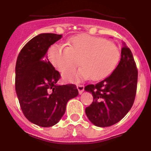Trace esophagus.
I'll use <instances>...</instances> for the list:
<instances>
[{
	"label": "esophagus",
	"instance_id": "esophagus-1",
	"mask_svg": "<svg viewBox=\"0 0 151 151\" xmlns=\"http://www.w3.org/2000/svg\"><path fill=\"white\" fill-rule=\"evenodd\" d=\"M77 87H78V90L79 91V93H83V91H84V85H83V84H78Z\"/></svg>",
	"mask_w": 151,
	"mask_h": 151
}]
</instances>
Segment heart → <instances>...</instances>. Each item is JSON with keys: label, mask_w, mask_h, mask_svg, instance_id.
I'll list each match as a JSON object with an SVG mask.
<instances>
[{"label": "heart", "mask_w": 151, "mask_h": 151, "mask_svg": "<svg viewBox=\"0 0 151 151\" xmlns=\"http://www.w3.org/2000/svg\"><path fill=\"white\" fill-rule=\"evenodd\" d=\"M68 47L54 44L48 50L51 64L60 72H66L64 79L70 82H79L91 78L100 80L114 69L120 59L119 48L108 40L88 35L72 37L68 42Z\"/></svg>", "instance_id": "heart-1"}]
</instances>
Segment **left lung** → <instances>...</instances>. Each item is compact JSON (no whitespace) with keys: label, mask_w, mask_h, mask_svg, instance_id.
<instances>
[{"label":"left lung","mask_w":151,"mask_h":151,"mask_svg":"<svg viewBox=\"0 0 151 151\" xmlns=\"http://www.w3.org/2000/svg\"><path fill=\"white\" fill-rule=\"evenodd\" d=\"M138 71L130 48L123 44L121 58L111 75L84 90L93 95V102L85 113L92 124L105 127L124 118L134 104L137 86Z\"/></svg>","instance_id":"left-lung-1"}]
</instances>
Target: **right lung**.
<instances>
[{
  "instance_id": "1",
  "label": "right lung",
  "mask_w": 151,
  "mask_h": 151,
  "mask_svg": "<svg viewBox=\"0 0 151 151\" xmlns=\"http://www.w3.org/2000/svg\"><path fill=\"white\" fill-rule=\"evenodd\" d=\"M61 35L40 34L25 44L15 67V90L21 111L29 121L43 127L54 126L66 111L68 101L78 95L74 84L58 85L60 73L46 55Z\"/></svg>"
}]
</instances>
